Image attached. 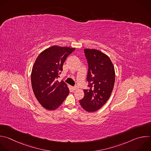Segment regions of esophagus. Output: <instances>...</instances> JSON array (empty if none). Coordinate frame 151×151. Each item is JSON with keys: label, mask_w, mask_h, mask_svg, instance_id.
<instances>
[{"label": "esophagus", "mask_w": 151, "mask_h": 151, "mask_svg": "<svg viewBox=\"0 0 151 151\" xmlns=\"http://www.w3.org/2000/svg\"><path fill=\"white\" fill-rule=\"evenodd\" d=\"M72 89L73 90H76L78 89V87L77 86H74V87H72Z\"/></svg>", "instance_id": "34e87169"}]
</instances>
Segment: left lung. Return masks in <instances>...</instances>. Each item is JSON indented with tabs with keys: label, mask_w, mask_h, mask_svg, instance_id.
Returning <instances> with one entry per match:
<instances>
[{
	"label": "left lung",
	"mask_w": 151,
	"mask_h": 151,
	"mask_svg": "<svg viewBox=\"0 0 151 151\" xmlns=\"http://www.w3.org/2000/svg\"><path fill=\"white\" fill-rule=\"evenodd\" d=\"M88 64L86 79L88 89L83 90L84 96L79 100L81 106L88 112L101 109L109 100L115 82V70L109 57L95 49L85 48Z\"/></svg>",
	"instance_id": "1"
}]
</instances>
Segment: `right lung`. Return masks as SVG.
Segmentation results:
<instances>
[{"label": "right lung", "instance_id": "add662e5", "mask_svg": "<svg viewBox=\"0 0 151 151\" xmlns=\"http://www.w3.org/2000/svg\"><path fill=\"white\" fill-rule=\"evenodd\" d=\"M75 48L53 45L42 51L32 66L31 85L37 101L45 109L55 110L69 93L68 85L59 82L63 65L67 57Z\"/></svg>", "mask_w": 151, "mask_h": 151}]
</instances>
